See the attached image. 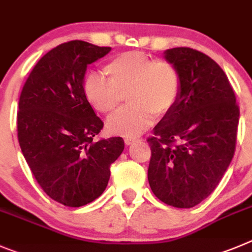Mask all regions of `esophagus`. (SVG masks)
<instances>
[{
  "mask_svg": "<svg viewBox=\"0 0 252 252\" xmlns=\"http://www.w3.org/2000/svg\"><path fill=\"white\" fill-rule=\"evenodd\" d=\"M138 140H139L138 138H126V139H124V142H126V146H131L133 143L138 142Z\"/></svg>",
  "mask_w": 252,
  "mask_h": 252,
  "instance_id": "esophagus-1",
  "label": "esophagus"
}]
</instances>
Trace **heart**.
<instances>
[{"label":"heart","instance_id":"obj_1","mask_svg":"<svg viewBox=\"0 0 252 252\" xmlns=\"http://www.w3.org/2000/svg\"><path fill=\"white\" fill-rule=\"evenodd\" d=\"M104 72L108 80L89 72L83 81V92L88 103L106 115L118 112L128 98V108L108 121L113 134L135 137L153 124L156 115H168L178 103L182 79L169 61L128 51L112 59Z\"/></svg>","mask_w":252,"mask_h":252}]
</instances>
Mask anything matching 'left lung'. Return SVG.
Returning <instances> with one entry per match:
<instances>
[{"label":"left lung","instance_id":"obj_1","mask_svg":"<svg viewBox=\"0 0 252 252\" xmlns=\"http://www.w3.org/2000/svg\"><path fill=\"white\" fill-rule=\"evenodd\" d=\"M182 79L178 103L154 126L148 182L162 202L191 208L207 198L232 160L240 110L223 70L189 47L165 50Z\"/></svg>","mask_w":252,"mask_h":252}]
</instances>
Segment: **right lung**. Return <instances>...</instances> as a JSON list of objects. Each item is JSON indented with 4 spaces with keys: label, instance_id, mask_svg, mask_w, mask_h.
<instances>
[{
    "label": "right lung",
    "instance_id": "add662e5",
    "mask_svg": "<svg viewBox=\"0 0 252 252\" xmlns=\"http://www.w3.org/2000/svg\"><path fill=\"white\" fill-rule=\"evenodd\" d=\"M110 50L80 40L59 45L38 60L20 96L22 154L45 193L69 207L103 193L110 164L124 151L121 137L93 140L104 123L83 92L88 66Z\"/></svg>",
    "mask_w": 252,
    "mask_h": 252
}]
</instances>
